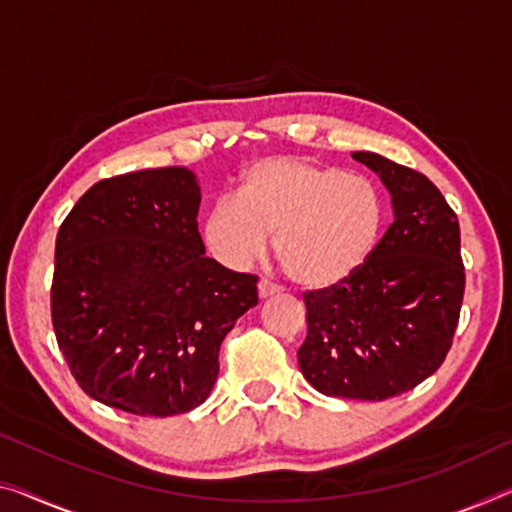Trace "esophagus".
<instances>
[{"label": "esophagus", "mask_w": 512, "mask_h": 512, "mask_svg": "<svg viewBox=\"0 0 512 512\" xmlns=\"http://www.w3.org/2000/svg\"><path fill=\"white\" fill-rule=\"evenodd\" d=\"M274 295H279V288L274 286V283H270L267 279L258 281V297H261V300H270Z\"/></svg>", "instance_id": "34e87169"}]
</instances>
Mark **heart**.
Here are the masks:
<instances>
[{
	"instance_id": "1",
	"label": "heart",
	"mask_w": 512,
	"mask_h": 512,
	"mask_svg": "<svg viewBox=\"0 0 512 512\" xmlns=\"http://www.w3.org/2000/svg\"><path fill=\"white\" fill-rule=\"evenodd\" d=\"M384 201L371 180L304 157H265L242 171L233 199L203 219V242L229 270L267 249L302 290H332L368 263L380 242Z\"/></svg>"
}]
</instances>
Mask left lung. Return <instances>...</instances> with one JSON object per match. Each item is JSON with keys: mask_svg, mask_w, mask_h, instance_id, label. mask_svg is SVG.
<instances>
[{"mask_svg": "<svg viewBox=\"0 0 512 512\" xmlns=\"http://www.w3.org/2000/svg\"><path fill=\"white\" fill-rule=\"evenodd\" d=\"M352 157L387 187L393 224L350 281L304 295L297 361L325 396L384 400L426 380L451 348L465 295L460 226L419 171L371 151Z\"/></svg>", "mask_w": 512, "mask_h": 512, "instance_id": "1", "label": "left lung"}]
</instances>
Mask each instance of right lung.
Here are the masks:
<instances>
[{
    "label": "right lung",
    "instance_id": "obj_1",
    "mask_svg": "<svg viewBox=\"0 0 512 512\" xmlns=\"http://www.w3.org/2000/svg\"><path fill=\"white\" fill-rule=\"evenodd\" d=\"M185 167L100 180L57 233L52 325L84 393L139 416L199 407L219 345L258 304L254 274L206 256Z\"/></svg>",
    "mask_w": 512,
    "mask_h": 512
}]
</instances>
